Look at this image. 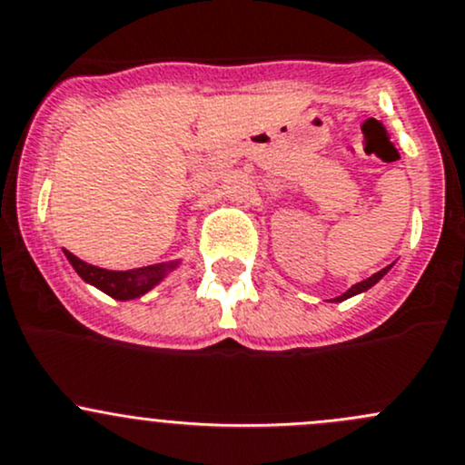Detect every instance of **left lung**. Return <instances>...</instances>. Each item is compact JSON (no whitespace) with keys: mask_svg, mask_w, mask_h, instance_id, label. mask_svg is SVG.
<instances>
[{"mask_svg":"<svg viewBox=\"0 0 465 465\" xmlns=\"http://www.w3.org/2000/svg\"><path fill=\"white\" fill-rule=\"evenodd\" d=\"M394 266V264H390V266H385L382 268V271H378V272H374V275L371 277H367V280H362V282H358V284H353L351 289L349 291H344L342 295H338V298H333V300H329V302H344V300H349V298H353V295H358V293H365V291H370L371 286L374 284H378V282L382 280V277L387 275V271H390V268Z\"/></svg>","mask_w":465,"mask_h":465,"instance_id":"obj_1","label":"left lung"}]
</instances>
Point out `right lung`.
Masks as SVG:
<instances>
[{
    "mask_svg": "<svg viewBox=\"0 0 465 465\" xmlns=\"http://www.w3.org/2000/svg\"><path fill=\"white\" fill-rule=\"evenodd\" d=\"M64 257L87 284L95 286V289L103 291V293H107L109 298L121 300V302H129V300H136L141 298V295L150 293L154 286H159L161 282L165 280L172 271H176V268L181 266V262H183L172 260L161 262V264L132 268V271H107V268L87 264V262H83L80 257H75L74 252L69 251H64Z\"/></svg>",
    "mask_w": 465,
    "mask_h": 465,
    "instance_id": "1",
    "label": "right lung"
}]
</instances>
